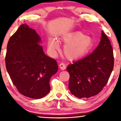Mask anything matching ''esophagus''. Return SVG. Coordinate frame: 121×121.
<instances>
[{"instance_id": "esophagus-1", "label": "esophagus", "mask_w": 121, "mask_h": 121, "mask_svg": "<svg viewBox=\"0 0 121 121\" xmlns=\"http://www.w3.org/2000/svg\"><path fill=\"white\" fill-rule=\"evenodd\" d=\"M59 67H60V68L62 69V70H65L66 69V66H65V64L64 63H61L59 64Z\"/></svg>"}]
</instances>
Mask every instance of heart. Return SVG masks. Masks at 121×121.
I'll return each instance as SVG.
<instances>
[{
    "instance_id": "b5f03b06",
    "label": "heart",
    "mask_w": 121,
    "mask_h": 121,
    "mask_svg": "<svg viewBox=\"0 0 121 121\" xmlns=\"http://www.w3.org/2000/svg\"><path fill=\"white\" fill-rule=\"evenodd\" d=\"M63 41L67 43L64 47V53L68 59L73 60L83 57L92 50L94 43L92 38L86 36L80 31H76L66 34ZM50 52L54 54L59 50V44L57 39L51 37L48 42Z\"/></svg>"
}]
</instances>
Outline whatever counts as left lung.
<instances>
[{"label": "left lung", "mask_w": 121, "mask_h": 121, "mask_svg": "<svg viewBox=\"0 0 121 121\" xmlns=\"http://www.w3.org/2000/svg\"><path fill=\"white\" fill-rule=\"evenodd\" d=\"M113 65V48L102 31L100 42L94 52L67 68L70 92L79 99L96 95L108 82Z\"/></svg>", "instance_id": "obj_1"}]
</instances>
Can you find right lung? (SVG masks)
I'll return each mask as SVG.
<instances>
[{"label": "right lung", "instance_id": "1", "mask_svg": "<svg viewBox=\"0 0 121 121\" xmlns=\"http://www.w3.org/2000/svg\"><path fill=\"white\" fill-rule=\"evenodd\" d=\"M40 42L35 30L25 24L11 36L6 49V68L13 84L20 93L32 99L48 94L51 78L58 69L55 59L44 54Z\"/></svg>", "mask_w": 121, "mask_h": 121}]
</instances>
